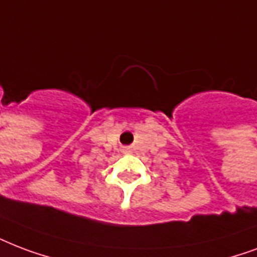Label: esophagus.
Instances as JSON below:
<instances>
[{
  "label": "esophagus",
  "mask_w": 257,
  "mask_h": 257,
  "mask_svg": "<svg viewBox=\"0 0 257 257\" xmlns=\"http://www.w3.org/2000/svg\"><path fill=\"white\" fill-rule=\"evenodd\" d=\"M124 151H125V152H128V151H129V147H124Z\"/></svg>",
  "instance_id": "esophagus-1"
}]
</instances>
